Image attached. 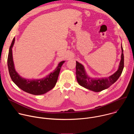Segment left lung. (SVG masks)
I'll list each match as a JSON object with an SVG mask.
<instances>
[{
	"instance_id": "1",
	"label": "left lung",
	"mask_w": 134,
	"mask_h": 134,
	"mask_svg": "<svg viewBox=\"0 0 134 134\" xmlns=\"http://www.w3.org/2000/svg\"><path fill=\"white\" fill-rule=\"evenodd\" d=\"M121 60L118 70L113 74L108 77L93 78L86 73L84 66L76 61V75L78 83L84 88L89 90L99 92L109 88L115 83L120 76L124 67V56L123 48L121 44Z\"/></svg>"
}]
</instances>
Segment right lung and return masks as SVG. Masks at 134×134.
Wrapping results in <instances>:
<instances>
[{
	"label": "right lung",
	"instance_id": "add662e5",
	"mask_svg": "<svg viewBox=\"0 0 134 134\" xmlns=\"http://www.w3.org/2000/svg\"><path fill=\"white\" fill-rule=\"evenodd\" d=\"M15 38L10 46L7 59L9 73L13 82L23 91L33 95H42L52 90L56 84L61 67L65 61L60 62L56 68L46 77L40 79H25L16 71L13 58L12 48Z\"/></svg>",
	"mask_w": 134,
	"mask_h": 134
}]
</instances>
